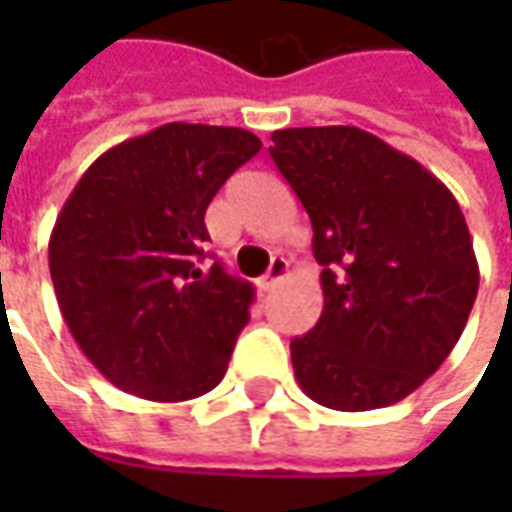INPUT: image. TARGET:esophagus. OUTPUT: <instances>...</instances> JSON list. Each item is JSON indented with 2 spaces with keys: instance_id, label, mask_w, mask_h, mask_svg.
Wrapping results in <instances>:
<instances>
[{
  "instance_id": "esophagus-1",
  "label": "esophagus",
  "mask_w": 512,
  "mask_h": 512,
  "mask_svg": "<svg viewBox=\"0 0 512 512\" xmlns=\"http://www.w3.org/2000/svg\"><path fill=\"white\" fill-rule=\"evenodd\" d=\"M287 270H290V262H287L285 256H273V262H270L267 273L262 276V282H259V285H262V290H273V287L285 279Z\"/></svg>"
}]
</instances>
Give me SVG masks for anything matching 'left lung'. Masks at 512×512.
Segmentation results:
<instances>
[{
	"label": "left lung",
	"mask_w": 512,
	"mask_h": 512,
	"mask_svg": "<svg viewBox=\"0 0 512 512\" xmlns=\"http://www.w3.org/2000/svg\"><path fill=\"white\" fill-rule=\"evenodd\" d=\"M270 159L305 205L325 310L290 342L296 382L333 410L402 402L462 336L479 262L456 196L350 125L276 130Z\"/></svg>",
	"instance_id": "1"
}]
</instances>
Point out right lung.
Listing matches in <instances>:
<instances>
[{
  "instance_id": "obj_1",
  "label": "right lung",
  "mask_w": 512,
  "mask_h": 512,
  "mask_svg": "<svg viewBox=\"0 0 512 512\" xmlns=\"http://www.w3.org/2000/svg\"><path fill=\"white\" fill-rule=\"evenodd\" d=\"M259 150L250 130L170 122L102 153L62 205L48 245L56 302L119 390L187 402L222 382L253 285L202 267L205 210Z\"/></svg>"
}]
</instances>
